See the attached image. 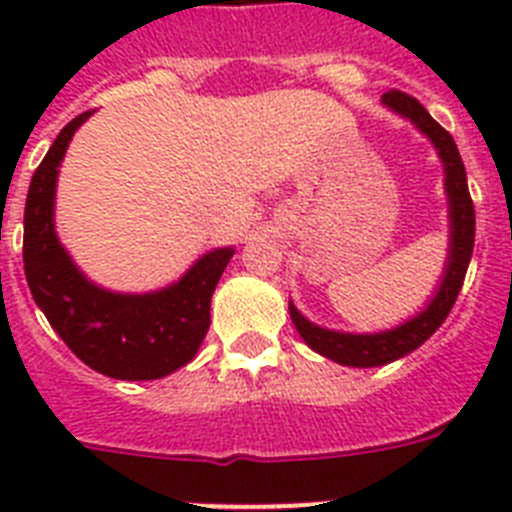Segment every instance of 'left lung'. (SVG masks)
I'll return each mask as SVG.
<instances>
[{"label":"left lung","instance_id":"1","mask_svg":"<svg viewBox=\"0 0 512 512\" xmlns=\"http://www.w3.org/2000/svg\"><path fill=\"white\" fill-rule=\"evenodd\" d=\"M382 104L395 115L413 122L438 151V158L443 164V189H446V200H449V253H446L443 274L428 305L397 328L379 330V333L330 330L310 323L289 300V315H292V323H295L302 341L325 359L343 366H356V369L392 364V361L402 359L418 346H423L441 328V323L454 307L456 297H459L474 248V205L472 197H469L467 171H464V161H461L454 138L410 94L392 89V92L384 94Z\"/></svg>","mask_w":512,"mask_h":512}]
</instances>
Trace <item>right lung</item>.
Returning <instances> with one entry per match:
<instances>
[{
	"mask_svg": "<svg viewBox=\"0 0 512 512\" xmlns=\"http://www.w3.org/2000/svg\"><path fill=\"white\" fill-rule=\"evenodd\" d=\"M92 112L74 117L35 169L25 202L27 287L63 343L94 372L112 379H161L200 351L210 300L235 248H212L182 279L156 292H112L74 264L56 233V182L66 148Z\"/></svg>",
	"mask_w": 512,
	"mask_h": 512,
	"instance_id": "right-lung-1",
	"label": "right lung"
}]
</instances>
